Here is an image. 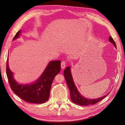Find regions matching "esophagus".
<instances>
[{"mask_svg": "<svg viewBox=\"0 0 125 125\" xmlns=\"http://www.w3.org/2000/svg\"><path fill=\"white\" fill-rule=\"evenodd\" d=\"M61 68L62 69H64L65 66H66V62H65V61H62V62H61Z\"/></svg>", "mask_w": 125, "mask_h": 125, "instance_id": "esophagus-1", "label": "esophagus"}]
</instances>
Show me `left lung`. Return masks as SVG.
<instances>
[{
  "label": "left lung",
  "mask_w": 125,
  "mask_h": 125,
  "mask_svg": "<svg viewBox=\"0 0 125 125\" xmlns=\"http://www.w3.org/2000/svg\"><path fill=\"white\" fill-rule=\"evenodd\" d=\"M109 41L114 44V46L116 48V44L111 36H110ZM70 68V67H68L65 68V69L64 71V76L70 91L71 100L73 103L76 104L83 106L94 105L99 102V101L102 100L109 94V93H108L107 94L104 95V96L100 98H97V99H89V98L83 97L79 92L78 89H77L75 85V83H74L73 76L71 75Z\"/></svg>",
  "instance_id": "left-lung-1"
}]
</instances>
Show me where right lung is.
I'll return each mask as SVG.
<instances>
[{"label": "right lung", "instance_id": "obj_1", "mask_svg": "<svg viewBox=\"0 0 125 125\" xmlns=\"http://www.w3.org/2000/svg\"><path fill=\"white\" fill-rule=\"evenodd\" d=\"M21 31H19L13 40L20 36ZM9 58V57H8ZM7 58L6 74L10 88L18 96L26 102L42 104L48 100L52 81L55 76L60 72L61 61H50L41 76L33 83L19 84L13 77V73L10 70Z\"/></svg>", "mask_w": 125, "mask_h": 125}]
</instances>
